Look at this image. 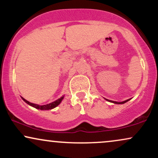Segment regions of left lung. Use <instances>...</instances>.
Wrapping results in <instances>:
<instances>
[{
  "mask_svg": "<svg viewBox=\"0 0 158 158\" xmlns=\"http://www.w3.org/2000/svg\"><path fill=\"white\" fill-rule=\"evenodd\" d=\"M107 100V99H106ZM129 100L130 99H129V100H127V101H123V102H116V101H109V100H107V101H110V102H112V103H117V104H123V103H127V101H129Z\"/></svg>",
  "mask_w": 158,
  "mask_h": 158,
  "instance_id": "1",
  "label": "left lung"
}]
</instances>
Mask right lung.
Segmentation results:
<instances>
[{
	"label": "right lung",
	"mask_w": 158,
	"mask_h": 158,
	"mask_svg": "<svg viewBox=\"0 0 158 158\" xmlns=\"http://www.w3.org/2000/svg\"><path fill=\"white\" fill-rule=\"evenodd\" d=\"M22 99H23V101L26 102V103H28V104L31 106L35 107V108H36L38 109H40V110H49V109H52L55 108V107L57 106L60 104V102L62 101L63 99H64V96H63V97H61L60 98H59V99H57V101L52 102V103H49V104H46V105H42V106H40V105H38V104H35V103H30V102L27 101V100H25L23 98H22Z\"/></svg>",
	"instance_id": "1"
}]
</instances>
